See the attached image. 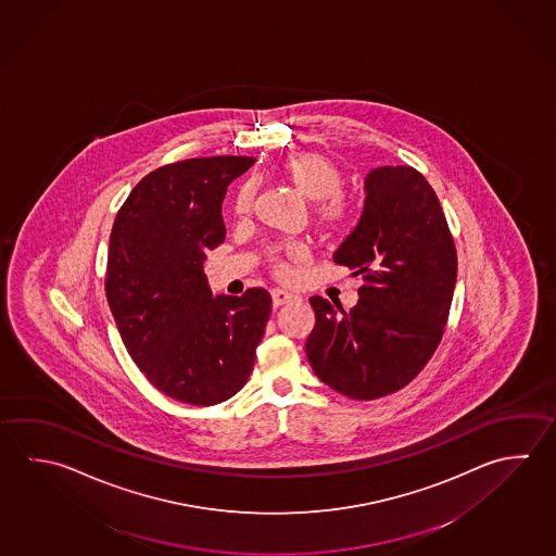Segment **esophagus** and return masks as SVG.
I'll list each match as a JSON object with an SVG mask.
<instances>
[{"label":"esophagus","mask_w":556,"mask_h":556,"mask_svg":"<svg viewBox=\"0 0 556 556\" xmlns=\"http://www.w3.org/2000/svg\"><path fill=\"white\" fill-rule=\"evenodd\" d=\"M293 300H298L293 293L286 292V290H280V288L273 290L274 307H280V305H286V303L293 302Z\"/></svg>","instance_id":"esophagus-1"}]
</instances>
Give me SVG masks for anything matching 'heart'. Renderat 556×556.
Returning <instances> with one entry per match:
<instances>
[{
    "label": "heart",
    "mask_w": 556,
    "mask_h": 556,
    "mask_svg": "<svg viewBox=\"0 0 556 556\" xmlns=\"http://www.w3.org/2000/svg\"><path fill=\"white\" fill-rule=\"evenodd\" d=\"M283 182L293 186L305 200H312V222L325 237H346L358 222V207L349 193L343 192L344 170L341 164L325 152H295L274 166ZM256 188L244 182L232 198V213L244 219L254 210ZM305 249L300 242H288L270 253L274 273L280 278L292 274V264L300 263Z\"/></svg>",
    "instance_id": "obj_1"
}]
</instances>
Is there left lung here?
Instances as JSON below:
<instances>
[{"label":"left lung","instance_id":"8db88e82","mask_svg":"<svg viewBox=\"0 0 556 556\" xmlns=\"http://www.w3.org/2000/svg\"><path fill=\"white\" fill-rule=\"evenodd\" d=\"M333 261L363 276L358 303L336 309L309 298L305 353L317 378L351 400L394 394L421 372L443 339L456 283L453 232L431 184L414 166L366 178L363 217Z\"/></svg>","mask_w":556,"mask_h":556}]
</instances>
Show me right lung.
<instances>
[{"mask_svg":"<svg viewBox=\"0 0 556 556\" xmlns=\"http://www.w3.org/2000/svg\"><path fill=\"white\" fill-rule=\"evenodd\" d=\"M253 156L164 164L132 188L110 237L105 295L127 353L162 394L192 405L229 400L253 372L270 319L264 288L213 298L205 253L225 241L227 186Z\"/></svg>","mask_w":556,"mask_h":556,"instance_id":"1","label":"right lung"}]
</instances>
